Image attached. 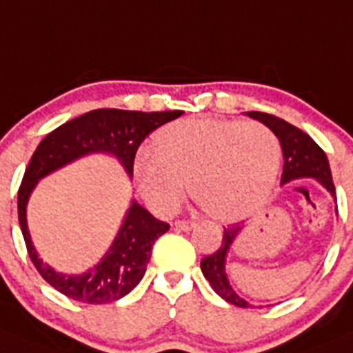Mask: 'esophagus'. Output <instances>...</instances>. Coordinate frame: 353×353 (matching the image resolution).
Here are the masks:
<instances>
[{"instance_id":"1","label":"esophagus","mask_w":353,"mask_h":353,"mask_svg":"<svg viewBox=\"0 0 353 353\" xmlns=\"http://www.w3.org/2000/svg\"><path fill=\"white\" fill-rule=\"evenodd\" d=\"M174 225H176V229H180V230H192L194 227H196V221H192V220H179Z\"/></svg>"}]
</instances>
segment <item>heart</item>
Wrapping results in <instances>:
<instances>
[{
  "label": "heart",
  "mask_w": 353,
  "mask_h": 353,
  "mask_svg": "<svg viewBox=\"0 0 353 353\" xmlns=\"http://www.w3.org/2000/svg\"><path fill=\"white\" fill-rule=\"evenodd\" d=\"M154 152L143 150L133 174L143 199L168 214L185 197L218 221H239L267 203L279 173L281 142L258 121L190 117L163 126Z\"/></svg>",
  "instance_id": "b5f03b06"
}]
</instances>
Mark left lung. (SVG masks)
<instances>
[{"label":"left lung","mask_w":353,"mask_h":353,"mask_svg":"<svg viewBox=\"0 0 353 353\" xmlns=\"http://www.w3.org/2000/svg\"><path fill=\"white\" fill-rule=\"evenodd\" d=\"M248 116L268 126L279 139L284 156V170L283 176H281V183H288L291 180L298 179H315L336 197V189H334L327 157H325L324 150L307 133L301 132L300 128L293 126L288 121L274 116V114L251 110V112H248ZM239 230L241 227L237 223L230 225L227 229L223 227V239H221L220 248L213 254H208L201 260V270H203L204 277L210 281L211 288H213L218 296L236 305V307L246 308L250 307V303L232 290L229 279H227V274H225V256H227V251L232 246Z\"/></svg>","instance_id":"8db88e82"}]
</instances>
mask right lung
<instances>
[{"mask_svg": "<svg viewBox=\"0 0 353 353\" xmlns=\"http://www.w3.org/2000/svg\"><path fill=\"white\" fill-rule=\"evenodd\" d=\"M182 116V110L140 112V110L97 109L63 123L41 140L26 168L19 187V223L31 261L43 279L72 300L83 303H110L128 294L145 274L152 244L170 225L154 218L140 204L133 203L116 241L99 265L81 275L57 274L36 254L26 221V206L39 179L63 164L90 152H110L133 174L140 143L163 124Z\"/></svg>", "mask_w": 353, "mask_h": 353, "instance_id": "right-lung-1", "label": "right lung"}]
</instances>
